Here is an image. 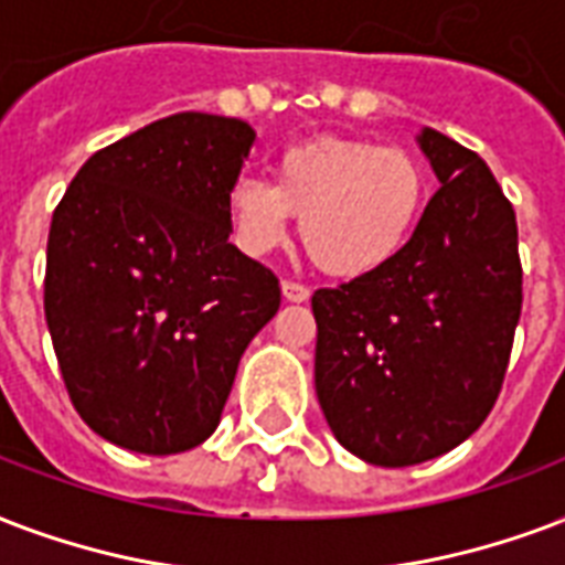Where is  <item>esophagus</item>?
Returning <instances> with one entry per match:
<instances>
[{
  "label": "esophagus",
  "instance_id": "obj_1",
  "mask_svg": "<svg viewBox=\"0 0 565 565\" xmlns=\"http://www.w3.org/2000/svg\"><path fill=\"white\" fill-rule=\"evenodd\" d=\"M281 292H284V299L296 301V305H301V301L311 299V290H308L305 284H296V281H284Z\"/></svg>",
  "mask_w": 565,
  "mask_h": 565
}]
</instances>
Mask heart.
I'll return each mask as SVG.
<instances>
[{
	"instance_id": "obj_1",
	"label": "heart",
	"mask_w": 565,
	"mask_h": 565,
	"mask_svg": "<svg viewBox=\"0 0 565 565\" xmlns=\"http://www.w3.org/2000/svg\"><path fill=\"white\" fill-rule=\"evenodd\" d=\"M426 174L408 150L361 139H317L284 150L273 183L236 178L225 195L236 245L273 254L299 215L305 252L322 273L359 278L406 248L424 213Z\"/></svg>"
}]
</instances>
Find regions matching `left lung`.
Listing matches in <instances>:
<instances>
[{
	"instance_id": "left-lung-1",
	"label": "left lung",
	"mask_w": 565,
	"mask_h": 565,
	"mask_svg": "<svg viewBox=\"0 0 565 565\" xmlns=\"http://www.w3.org/2000/svg\"><path fill=\"white\" fill-rule=\"evenodd\" d=\"M417 148L441 189L406 248L311 299L322 415L382 468L436 459L480 429L522 313L519 227L489 166L429 127Z\"/></svg>"
}]
</instances>
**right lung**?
<instances>
[{"instance_id":"obj_1","label":"right lung","mask_w":565,"mask_h":565,"mask_svg":"<svg viewBox=\"0 0 565 565\" xmlns=\"http://www.w3.org/2000/svg\"><path fill=\"white\" fill-rule=\"evenodd\" d=\"M257 132L180 111L97 150L55 206L43 311L82 420L132 454L213 436L281 287L231 245L225 195Z\"/></svg>"}]
</instances>
